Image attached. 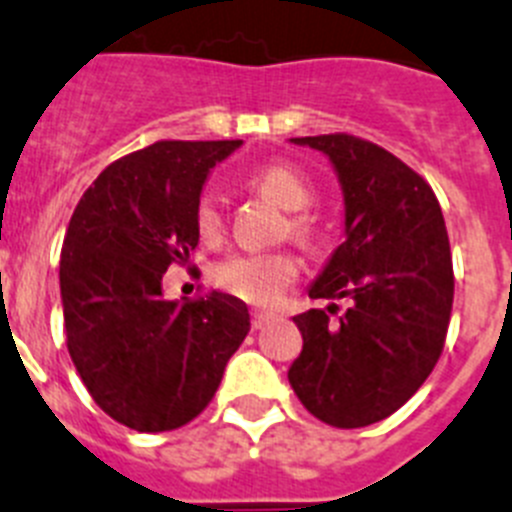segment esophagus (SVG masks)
<instances>
[{
    "instance_id": "34e87169",
    "label": "esophagus",
    "mask_w": 512,
    "mask_h": 512,
    "mask_svg": "<svg viewBox=\"0 0 512 512\" xmlns=\"http://www.w3.org/2000/svg\"><path fill=\"white\" fill-rule=\"evenodd\" d=\"M273 317H275L273 311L255 309V311H252V327H255V330H260V327H265V324H268Z\"/></svg>"
}]
</instances>
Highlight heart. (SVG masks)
Returning <instances> with one entry per match:
<instances>
[{
	"label": "heart",
	"mask_w": 512,
	"mask_h": 512,
	"mask_svg": "<svg viewBox=\"0 0 512 512\" xmlns=\"http://www.w3.org/2000/svg\"><path fill=\"white\" fill-rule=\"evenodd\" d=\"M252 182L286 211H304L314 201L311 182L291 164H265L252 175ZM195 226L203 239L219 237L221 208L213 193L201 195V201L195 206ZM293 231L299 237H309V219L296 216ZM296 275H299V262L288 252H234L216 262L211 270L213 283L221 291L250 301V304H275L286 293V288L296 281Z\"/></svg>",
	"instance_id": "1"
}]
</instances>
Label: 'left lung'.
<instances>
[{
    "mask_svg": "<svg viewBox=\"0 0 512 512\" xmlns=\"http://www.w3.org/2000/svg\"><path fill=\"white\" fill-rule=\"evenodd\" d=\"M330 159L342 190V244L309 286L311 299H350L296 314L304 350L288 368L306 410L335 428L397 412L441 358L453 268L438 198L402 159L348 133L301 136Z\"/></svg>",
    "mask_w": 512,
    "mask_h": 512,
    "instance_id": "left-lung-1",
    "label": "left lung"
}]
</instances>
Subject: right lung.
I'll return each instance as SVG.
<instances>
[{
    "label": "right lung",
    "instance_id": "1",
    "mask_svg": "<svg viewBox=\"0 0 512 512\" xmlns=\"http://www.w3.org/2000/svg\"><path fill=\"white\" fill-rule=\"evenodd\" d=\"M242 141H157L102 170L74 208L59 265L66 345L102 412L139 433L201 415L250 332L237 296L164 301L201 239L195 206Z\"/></svg>",
    "mask_w": 512,
    "mask_h": 512
}]
</instances>
